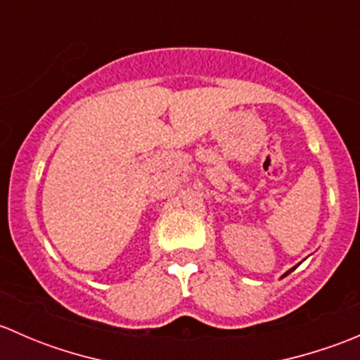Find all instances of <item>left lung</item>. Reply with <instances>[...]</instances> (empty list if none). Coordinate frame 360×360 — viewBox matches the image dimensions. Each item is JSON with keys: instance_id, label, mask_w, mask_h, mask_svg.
<instances>
[{"instance_id": "left-lung-1", "label": "left lung", "mask_w": 360, "mask_h": 360, "mask_svg": "<svg viewBox=\"0 0 360 360\" xmlns=\"http://www.w3.org/2000/svg\"><path fill=\"white\" fill-rule=\"evenodd\" d=\"M294 268H296V266H294ZM294 268H291V270H289V271H285V274H284V277H285V275H289V274H291V271L294 270Z\"/></svg>"}]
</instances>
